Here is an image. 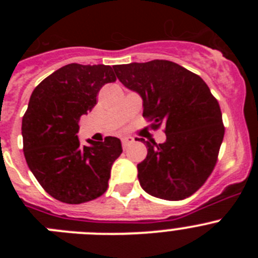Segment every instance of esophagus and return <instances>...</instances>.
<instances>
[{
  "label": "esophagus",
  "instance_id": "esophagus-1",
  "mask_svg": "<svg viewBox=\"0 0 258 258\" xmlns=\"http://www.w3.org/2000/svg\"><path fill=\"white\" fill-rule=\"evenodd\" d=\"M133 142H134V138L131 136H125L121 138V143H122V147H124V149H126L127 146L132 145Z\"/></svg>",
  "mask_w": 258,
  "mask_h": 258
}]
</instances>
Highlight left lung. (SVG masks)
Returning <instances> with one entry per match:
<instances>
[{
  "instance_id": "8db88e82",
  "label": "left lung",
  "mask_w": 258,
  "mask_h": 258,
  "mask_svg": "<svg viewBox=\"0 0 258 258\" xmlns=\"http://www.w3.org/2000/svg\"><path fill=\"white\" fill-rule=\"evenodd\" d=\"M118 81L142 98L143 116L166 141L143 142L147 156L137 165L141 187L164 200H182L207 181L225 134L217 99L198 75L169 60L113 66Z\"/></svg>"
}]
</instances>
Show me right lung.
I'll return each instance as SVG.
<instances>
[{
    "label": "right lung",
    "instance_id": "add662e5",
    "mask_svg": "<svg viewBox=\"0 0 258 258\" xmlns=\"http://www.w3.org/2000/svg\"><path fill=\"white\" fill-rule=\"evenodd\" d=\"M112 68L71 63L41 81L23 116V151L29 169L49 195L67 204L101 197L111 166L122 152L121 141L80 143L79 121L97 104L103 85L113 83Z\"/></svg>",
    "mask_w": 258,
    "mask_h": 258
}]
</instances>
